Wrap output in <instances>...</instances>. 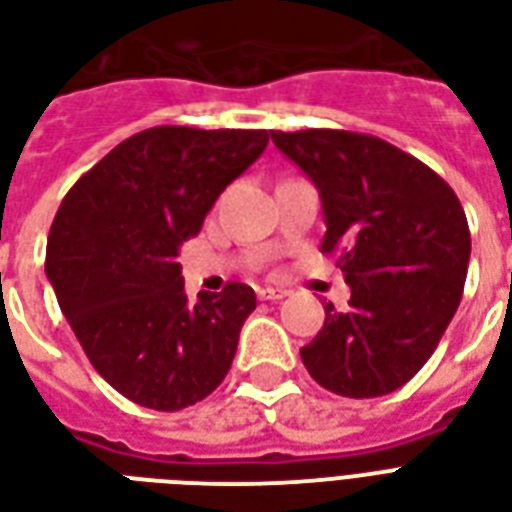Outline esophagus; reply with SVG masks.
Segmentation results:
<instances>
[{
    "label": "esophagus",
    "instance_id": "obj_1",
    "mask_svg": "<svg viewBox=\"0 0 512 512\" xmlns=\"http://www.w3.org/2000/svg\"><path fill=\"white\" fill-rule=\"evenodd\" d=\"M256 293H259V299H264V301H277V299H285V296H288V291H283V288H269V285H261V288H256Z\"/></svg>",
    "mask_w": 512,
    "mask_h": 512
}]
</instances>
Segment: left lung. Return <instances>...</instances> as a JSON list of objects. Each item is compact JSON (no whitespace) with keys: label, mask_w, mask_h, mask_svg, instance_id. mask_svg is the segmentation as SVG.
I'll use <instances>...</instances> for the list:
<instances>
[{"label":"left lung","mask_w":512,"mask_h":512,"mask_svg":"<svg viewBox=\"0 0 512 512\" xmlns=\"http://www.w3.org/2000/svg\"><path fill=\"white\" fill-rule=\"evenodd\" d=\"M269 138L320 189L328 227L320 251L352 288L350 310L328 304L301 363L344 398L398 390L430 360L465 291L462 202L425 162L368 133L269 130Z\"/></svg>","instance_id":"1"}]
</instances>
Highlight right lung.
<instances>
[{"mask_svg": "<svg viewBox=\"0 0 512 512\" xmlns=\"http://www.w3.org/2000/svg\"><path fill=\"white\" fill-rule=\"evenodd\" d=\"M267 130L160 125L117 144L55 213L45 272L87 360L154 411L208 398L232 368L251 285L189 301L178 248L267 149Z\"/></svg>", "mask_w": 512, "mask_h": 512, "instance_id": "1", "label": "right lung"}]
</instances>
